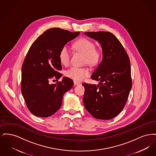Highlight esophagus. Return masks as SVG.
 Returning <instances> with one entry per match:
<instances>
[{"instance_id":"1","label":"esophagus","mask_w":156,"mask_h":156,"mask_svg":"<svg viewBox=\"0 0 156 156\" xmlns=\"http://www.w3.org/2000/svg\"><path fill=\"white\" fill-rule=\"evenodd\" d=\"M74 83L75 85H80V82H78L76 81L74 82Z\"/></svg>"}]
</instances>
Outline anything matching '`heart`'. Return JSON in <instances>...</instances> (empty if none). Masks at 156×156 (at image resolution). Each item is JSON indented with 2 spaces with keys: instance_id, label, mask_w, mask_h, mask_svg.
<instances>
[{
  "instance_id": "b5f03b06",
  "label": "heart",
  "mask_w": 156,
  "mask_h": 156,
  "mask_svg": "<svg viewBox=\"0 0 156 156\" xmlns=\"http://www.w3.org/2000/svg\"><path fill=\"white\" fill-rule=\"evenodd\" d=\"M75 48L78 52L85 55V63L94 66L97 64L101 58V52L95 48V45L91 40L82 38L76 41L74 44ZM59 59L61 63L68 66L70 62V51L67 45L62 47L59 52ZM89 75V71L86 68L72 67L67 70L66 75L75 81H81Z\"/></svg>"
}]
</instances>
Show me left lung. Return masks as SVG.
I'll return each mask as SVG.
<instances>
[{
  "instance_id": "obj_1",
  "label": "left lung",
  "mask_w": 156,
  "mask_h": 156,
  "mask_svg": "<svg viewBox=\"0 0 156 156\" xmlns=\"http://www.w3.org/2000/svg\"><path fill=\"white\" fill-rule=\"evenodd\" d=\"M87 36L98 41L103 59L91 75L99 85L83 83V102L94 118L109 120L125 107L132 86L129 57L123 46L109 31L87 32Z\"/></svg>"
}]
</instances>
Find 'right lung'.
Here are the masks:
<instances>
[{"mask_svg": "<svg viewBox=\"0 0 156 156\" xmlns=\"http://www.w3.org/2000/svg\"><path fill=\"white\" fill-rule=\"evenodd\" d=\"M80 32L59 28L46 30L31 44L22 68L21 91L30 112L38 117L47 118L57 111L64 94L73 87V81L59 73L62 67L59 52L68 41ZM56 80L50 84V80Z\"/></svg>", "mask_w": 156, "mask_h": 156, "instance_id": "right-lung-1", "label": "right lung"}]
</instances>
